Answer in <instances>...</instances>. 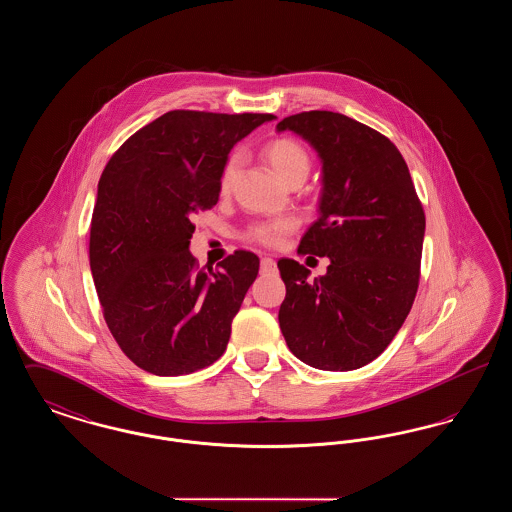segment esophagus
<instances>
[{
	"instance_id": "34e87169",
	"label": "esophagus",
	"mask_w": 512,
	"mask_h": 512,
	"mask_svg": "<svg viewBox=\"0 0 512 512\" xmlns=\"http://www.w3.org/2000/svg\"><path fill=\"white\" fill-rule=\"evenodd\" d=\"M276 270V263H274V259H270V257H263L261 259V272L263 274H272Z\"/></svg>"
}]
</instances>
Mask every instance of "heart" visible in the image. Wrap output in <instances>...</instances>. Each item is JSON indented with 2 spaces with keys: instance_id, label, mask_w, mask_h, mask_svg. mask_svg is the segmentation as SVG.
<instances>
[{
  "instance_id": "obj_1",
  "label": "heart",
  "mask_w": 512,
  "mask_h": 512,
  "mask_svg": "<svg viewBox=\"0 0 512 512\" xmlns=\"http://www.w3.org/2000/svg\"><path fill=\"white\" fill-rule=\"evenodd\" d=\"M263 155L268 165L276 171V174L293 184L297 180H305L311 171V155L309 151L293 140L290 136H280L267 142L263 146ZM240 169V153L232 151L219 174V194L228 195L232 190V184L236 180V174ZM295 228V222L290 219L259 220L253 222L245 230L244 238L251 244L265 245V247H276Z\"/></svg>"
}]
</instances>
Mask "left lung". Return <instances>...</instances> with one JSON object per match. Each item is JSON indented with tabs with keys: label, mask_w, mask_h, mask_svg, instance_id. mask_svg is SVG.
Listing matches in <instances>:
<instances>
[{
	"label": "left lung",
	"mask_w": 512,
	"mask_h": 512,
	"mask_svg": "<svg viewBox=\"0 0 512 512\" xmlns=\"http://www.w3.org/2000/svg\"><path fill=\"white\" fill-rule=\"evenodd\" d=\"M322 159L320 217L297 253L330 257L324 276L280 259V328L293 355L320 370L374 361L413 307L426 217L399 149L378 130L332 111L278 122Z\"/></svg>",
	"instance_id": "8db88e82"
}]
</instances>
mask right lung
I'll list each match as a JSON object with an SVG mask.
<instances>
[{
	"label": "right lung",
	"mask_w": 512,
	"mask_h": 512,
	"mask_svg": "<svg viewBox=\"0 0 512 512\" xmlns=\"http://www.w3.org/2000/svg\"><path fill=\"white\" fill-rule=\"evenodd\" d=\"M265 121L272 115L169 111L101 172L90 268L113 338L146 372L192 374L226 351L259 257L238 249L215 270L199 267L188 249L192 220L217 205L230 149Z\"/></svg>",
	"instance_id": "right-lung-1"
}]
</instances>
